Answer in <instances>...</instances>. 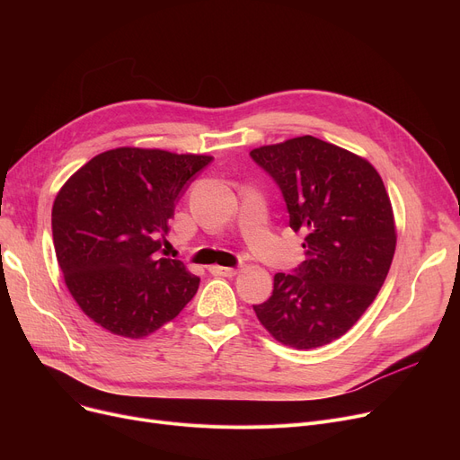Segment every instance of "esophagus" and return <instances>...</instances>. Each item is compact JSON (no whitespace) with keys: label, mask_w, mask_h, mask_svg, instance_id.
<instances>
[{"label":"esophagus","mask_w":460,"mask_h":460,"mask_svg":"<svg viewBox=\"0 0 460 460\" xmlns=\"http://www.w3.org/2000/svg\"><path fill=\"white\" fill-rule=\"evenodd\" d=\"M210 272L214 276H224V278H233L238 274L236 269H229V267H217V264H214V267H210Z\"/></svg>","instance_id":"esophagus-1"}]
</instances>
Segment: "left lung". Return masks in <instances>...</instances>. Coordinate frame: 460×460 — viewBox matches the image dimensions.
I'll return each instance as SVG.
<instances>
[{
    "label": "left lung",
    "instance_id": "left-lung-1",
    "mask_svg": "<svg viewBox=\"0 0 460 460\" xmlns=\"http://www.w3.org/2000/svg\"><path fill=\"white\" fill-rule=\"evenodd\" d=\"M250 155L281 188L288 226L305 233L297 274L278 272L255 315L287 347L328 345L364 315L390 272L397 229L388 191L371 162L313 136Z\"/></svg>",
    "mask_w": 460,
    "mask_h": 460
}]
</instances>
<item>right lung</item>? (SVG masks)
I'll use <instances>...</instances> for the list:
<instances>
[{"instance_id":"add662e5","label":"right lung","mask_w":460,"mask_h":460,"mask_svg":"<svg viewBox=\"0 0 460 460\" xmlns=\"http://www.w3.org/2000/svg\"><path fill=\"white\" fill-rule=\"evenodd\" d=\"M212 160L162 149L96 155L58 191L54 248L72 298L104 330L141 340L198 293L184 262L158 255L188 181Z\"/></svg>"}]
</instances>
